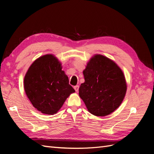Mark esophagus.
Masks as SVG:
<instances>
[{
    "instance_id": "esophagus-1",
    "label": "esophagus",
    "mask_w": 154,
    "mask_h": 154,
    "mask_svg": "<svg viewBox=\"0 0 154 154\" xmlns=\"http://www.w3.org/2000/svg\"><path fill=\"white\" fill-rule=\"evenodd\" d=\"M74 90H75L76 92H78V90H79V85H76L74 87Z\"/></svg>"
}]
</instances>
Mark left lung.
I'll use <instances>...</instances> for the list:
<instances>
[{"instance_id":"8db88e82","label":"left lung","mask_w":154,"mask_h":154,"mask_svg":"<svg viewBox=\"0 0 154 154\" xmlns=\"http://www.w3.org/2000/svg\"><path fill=\"white\" fill-rule=\"evenodd\" d=\"M85 82L79 95L88 110L96 116L109 115L118 109L124 99L127 84L117 64L100 54L92 57L83 72Z\"/></svg>"}]
</instances>
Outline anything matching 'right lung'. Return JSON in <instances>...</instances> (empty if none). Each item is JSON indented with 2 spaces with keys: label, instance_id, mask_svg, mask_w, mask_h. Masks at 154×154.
Listing matches in <instances>:
<instances>
[{
  "label": "right lung",
  "instance_id": "right-lung-1",
  "mask_svg": "<svg viewBox=\"0 0 154 154\" xmlns=\"http://www.w3.org/2000/svg\"><path fill=\"white\" fill-rule=\"evenodd\" d=\"M62 68L57 58L46 54L36 60L26 74V94L35 108L42 113H57L67 97L75 92Z\"/></svg>",
  "mask_w": 154,
  "mask_h": 154
}]
</instances>
